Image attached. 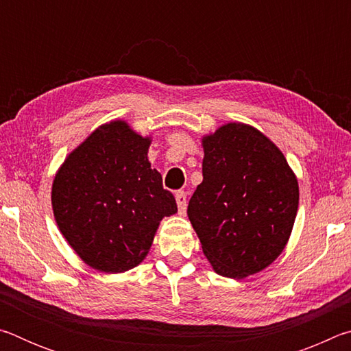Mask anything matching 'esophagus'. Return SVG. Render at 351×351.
<instances>
[{
    "label": "esophagus",
    "instance_id": "esophagus-1",
    "mask_svg": "<svg viewBox=\"0 0 351 351\" xmlns=\"http://www.w3.org/2000/svg\"><path fill=\"white\" fill-rule=\"evenodd\" d=\"M175 199H176V204H178V210L180 213H186L187 209V195L186 192H176L175 193Z\"/></svg>",
    "mask_w": 351,
    "mask_h": 351
}]
</instances>
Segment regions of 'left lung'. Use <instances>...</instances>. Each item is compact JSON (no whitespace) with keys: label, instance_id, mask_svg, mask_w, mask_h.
I'll list each match as a JSON object with an SVG mask.
<instances>
[{"label":"left lung","instance_id":"obj_1","mask_svg":"<svg viewBox=\"0 0 351 351\" xmlns=\"http://www.w3.org/2000/svg\"><path fill=\"white\" fill-rule=\"evenodd\" d=\"M203 182L187 215L217 274L249 277L276 261L293 232L299 182L283 153L249 123L201 138Z\"/></svg>","mask_w":351,"mask_h":351}]
</instances>
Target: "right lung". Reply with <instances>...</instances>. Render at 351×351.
I'll return each instance as SVG.
<instances>
[{"mask_svg":"<svg viewBox=\"0 0 351 351\" xmlns=\"http://www.w3.org/2000/svg\"><path fill=\"white\" fill-rule=\"evenodd\" d=\"M152 136L123 119L99 125L71 152L52 181L51 203L64 240L90 268L119 274L141 265L176 201L152 169Z\"/></svg>","mask_w":351,"mask_h":351,"instance_id":"obj_1","label":"right lung"}]
</instances>
